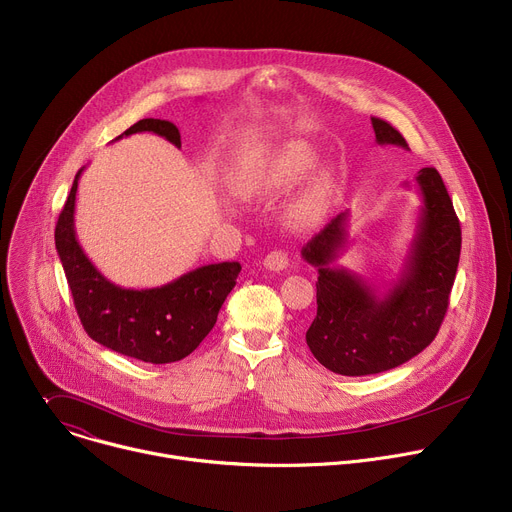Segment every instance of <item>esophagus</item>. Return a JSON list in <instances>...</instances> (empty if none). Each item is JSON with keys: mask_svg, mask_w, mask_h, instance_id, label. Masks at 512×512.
Masks as SVG:
<instances>
[{"mask_svg": "<svg viewBox=\"0 0 512 512\" xmlns=\"http://www.w3.org/2000/svg\"><path fill=\"white\" fill-rule=\"evenodd\" d=\"M289 259H287V253L285 251H271L265 255L263 259V267L269 269V271H283L287 267Z\"/></svg>", "mask_w": 512, "mask_h": 512, "instance_id": "34e87169", "label": "esophagus"}]
</instances>
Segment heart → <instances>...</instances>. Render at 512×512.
<instances>
[{
    "instance_id": "obj_1",
    "label": "heart",
    "mask_w": 512,
    "mask_h": 512,
    "mask_svg": "<svg viewBox=\"0 0 512 512\" xmlns=\"http://www.w3.org/2000/svg\"><path fill=\"white\" fill-rule=\"evenodd\" d=\"M316 150L310 143H287L273 154L265 156L253 168L247 170L243 186L249 192H275L285 190L300 182L316 164ZM330 194V180L326 176L316 178L289 206L287 221L296 229L314 227L326 212Z\"/></svg>"
}]
</instances>
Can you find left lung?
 I'll use <instances>...</instances> for the list:
<instances>
[{"instance_id":"left-lung-1","label":"left lung","mask_w":512,"mask_h":512,"mask_svg":"<svg viewBox=\"0 0 512 512\" xmlns=\"http://www.w3.org/2000/svg\"><path fill=\"white\" fill-rule=\"evenodd\" d=\"M371 121L377 143L409 150L391 123ZM415 180L423 198L415 237L401 275L385 294L358 273L334 265L348 245V212L332 218L302 249V257L318 269V314L306 342L332 373L364 377L395 369L429 346L444 322L462 249L460 221L440 172L423 168Z\"/></svg>"}]
</instances>
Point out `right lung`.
<instances>
[{
	"label": "right lung",
	"instance_id": "add662e5",
	"mask_svg": "<svg viewBox=\"0 0 512 512\" xmlns=\"http://www.w3.org/2000/svg\"><path fill=\"white\" fill-rule=\"evenodd\" d=\"M150 131L180 148L172 121L141 119L117 139ZM83 170L75 176L58 216L56 251L87 334L105 348L152 364L188 356L212 330L241 273L239 261L210 263L150 289H125L109 281L85 255L75 231V202Z\"/></svg>",
	"mask_w": 512,
	"mask_h": 512
}]
</instances>
